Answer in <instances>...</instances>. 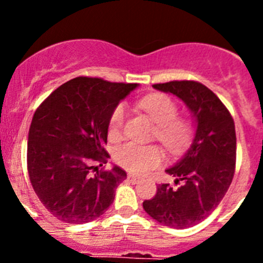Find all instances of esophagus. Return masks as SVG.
Returning <instances> with one entry per match:
<instances>
[{
	"instance_id": "obj_1",
	"label": "esophagus",
	"mask_w": 263,
	"mask_h": 263,
	"mask_svg": "<svg viewBox=\"0 0 263 263\" xmlns=\"http://www.w3.org/2000/svg\"><path fill=\"white\" fill-rule=\"evenodd\" d=\"M127 180L132 183H136L137 180H138V178H137L136 175H133V174H129V175H127Z\"/></svg>"
}]
</instances>
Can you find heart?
I'll return each mask as SVG.
<instances>
[{
  "label": "heart",
  "instance_id": "obj_1",
  "mask_svg": "<svg viewBox=\"0 0 263 263\" xmlns=\"http://www.w3.org/2000/svg\"><path fill=\"white\" fill-rule=\"evenodd\" d=\"M139 106L147 113L157 126V138L171 152H179L191 137V124L185 118L176 117L178 106L168 96L154 93L143 97ZM126 108L124 104L116 106L109 117L108 136L110 139L120 138L124 127ZM164 159L162 148L155 145H139L127 142L117 148L116 162L133 174H143L159 166Z\"/></svg>",
  "mask_w": 263,
  "mask_h": 263
}]
</instances>
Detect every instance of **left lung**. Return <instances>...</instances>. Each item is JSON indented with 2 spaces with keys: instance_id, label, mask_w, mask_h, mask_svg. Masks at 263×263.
Segmentation results:
<instances>
[{
  "instance_id": "1",
  "label": "left lung",
  "mask_w": 263,
  "mask_h": 263,
  "mask_svg": "<svg viewBox=\"0 0 263 263\" xmlns=\"http://www.w3.org/2000/svg\"><path fill=\"white\" fill-rule=\"evenodd\" d=\"M153 87L182 100L191 111L195 133L187 152L166 170L180 185L174 190L159 184L155 196L143 201V210L162 225L185 229L203 221L231 185L236 167L234 122L220 99L197 81Z\"/></svg>"
}]
</instances>
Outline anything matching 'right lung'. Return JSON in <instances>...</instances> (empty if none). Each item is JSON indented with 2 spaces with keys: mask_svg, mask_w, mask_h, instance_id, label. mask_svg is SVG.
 Here are the masks:
<instances>
[{
  "mask_svg": "<svg viewBox=\"0 0 263 263\" xmlns=\"http://www.w3.org/2000/svg\"><path fill=\"white\" fill-rule=\"evenodd\" d=\"M137 87L80 76L57 88L34 113L27 139L30 182L62 221L89 222L115 200L126 173L113 166L92 174V162L106 163L109 117Z\"/></svg>",
  "mask_w": 263,
  "mask_h": 263,
  "instance_id": "1",
  "label": "right lung"
}]
</instances>
